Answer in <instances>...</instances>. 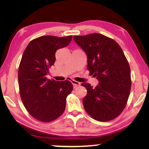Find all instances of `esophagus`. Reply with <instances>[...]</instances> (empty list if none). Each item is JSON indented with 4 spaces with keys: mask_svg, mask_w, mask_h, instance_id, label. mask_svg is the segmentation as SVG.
Wrapping results in <instances>:
<instances>
[{
    "mask_svg": "<svg viewBox=\"0 0 149 149\" xmlns=\"http://www.w3.org/2000/svg\"><path fill=\"white\" fill-rule=\"evenodd\" d=\"M71 82H72L73 86H74V88H76L77 87L79 86V85H80V84H81V83L78 82V81H74V80H72V81H71Z\"/></svg>",
    "mask_w": 149,
    "mask_h": 149,
    "instance_id": "34e87169",
    "label": "esophagus"
}]
</instances>
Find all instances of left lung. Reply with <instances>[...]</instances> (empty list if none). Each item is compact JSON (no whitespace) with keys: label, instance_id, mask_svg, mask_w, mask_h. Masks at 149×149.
Wrapping results in <instances>:
<instances>
[{"label":"left lung","instance_id":"obj_1","mask_svg":"<svg viewBox=\"0 0 149 149\" xmlns=\"http://www.w3.org/2000/svg\"><path fill=\"white\" fill-rule=\"evenodd\" d=\"M73 39L87 55L89 74L99 81L95 88L81 84L87 89L85 111L97 121L113 120L123 111L131 90V72L123 50L115 40L98 33Z\"/></svg>","mask_w":149,"mask_h":149}]
</instances>
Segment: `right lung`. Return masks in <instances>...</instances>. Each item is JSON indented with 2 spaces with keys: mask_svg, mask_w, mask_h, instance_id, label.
Wrapping results in <instances>:
<instances>
[{
  "mask_svg": "<svg viewBox=\"0 0 149 149\" xmlns=\"http://www.w3.org/2000/svg\"><path fill=\"white\" fill-rule=\"evenodd\" d=\"M72 36H42L31 40L24 50L18 69L19 94L28 113L42 122H50L64 113L66 100L73 89L68 80L47 79L56 52L70 43Z\"/></svg>",
  "mask_w": 149,
  "mask_h": 149,
  "instance_id": "obj_1",
  "label": "right lung"
}]
</instances>
